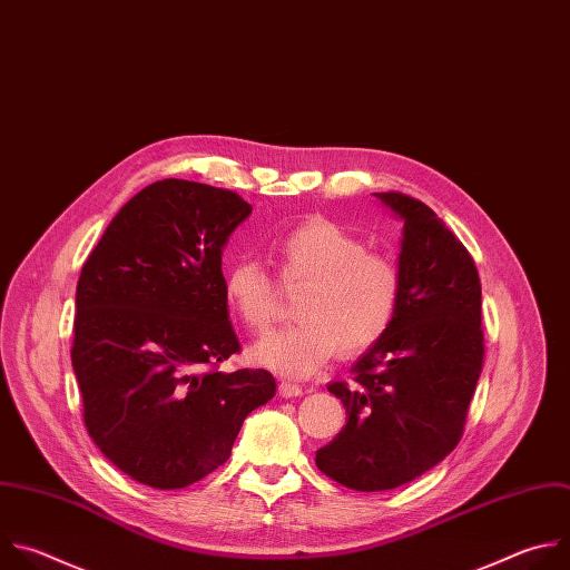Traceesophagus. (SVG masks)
I'll use <instances>...</instances> for the list:
<instances>
[{
    "instance_id": "34e87169",
    "label": "esophagus",
    "mask_w": 570,
    "mask_h": 570,
    "mask_svg": "<svg viewBox=\"0 0 570 570\" xmlns=\"http://www.w3.org/2000/svg\"><path fill=\"white\" fill-rule=\"evenodd\" d=\"M278 393L283 397H298V395H303V389L298 384H292V382H281Z\"/></svg>"
}]
</instances>
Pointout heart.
<instances>
[{"instance_id":"b5f03b06","label":"heart","mask_w":570,"mask_h":570,"mask_svg":"<svg viewBox=\"0 0 570 570\" xmlns=\"http://www.w3.org/2000/svg\"><path fill=\"white\" fill-rule=\"evenodd\" d=\"M281 283L303 287L294 303V325L267 336L254 360L287 377H307L336 351L355 357L389 332L402 294L397 263L344 226L312 217L274 243ZM224 296L252 334H265L278 309L272 276L254 261H238L224 274Z\"/></svg>"}]
</instances>
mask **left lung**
<instances>
[{
  "label": "left lung",
  "mask_w": 570,
  "mask_h": 570,
  "mask_svg": "<svg viewBox=\"0 0 570 570\" xmlns=\"http://www.w3.org/2000/svg\"><path fill=\"white\" fill-rule=\"evenodd\" d=\"M402 222V294L389 332L327 386L346 426L316 468L357 492L400 488L459 444L483 368L481 278L470 252L420 199L375 193Z\"/></svg>",
  "instance_id": "obj_1"
}]
</instances>
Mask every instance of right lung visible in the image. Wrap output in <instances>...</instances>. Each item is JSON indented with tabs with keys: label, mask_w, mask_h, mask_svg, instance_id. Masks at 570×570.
I'll return each mask as SVG.
<instances>
[{
	"label": "right lung",
	"mask_w": 570,
	"mask_h": 570,
	"mask_svg": "<svg viewBox=\"0 0 570 570\" xmlns=\"http://www.w3.org/2000/svg\"><path fill=\"white\" fill-rule=\"evenodd\" d=\"M249 213L234 190L155 181L82 265L71 364L85 426L107 461L155 490L224 465L245 417L276 393L263 368L217 371L240 351L222 249Z\"/></svg>",
	"instance_id": "obj_1"
}]
</instances>
